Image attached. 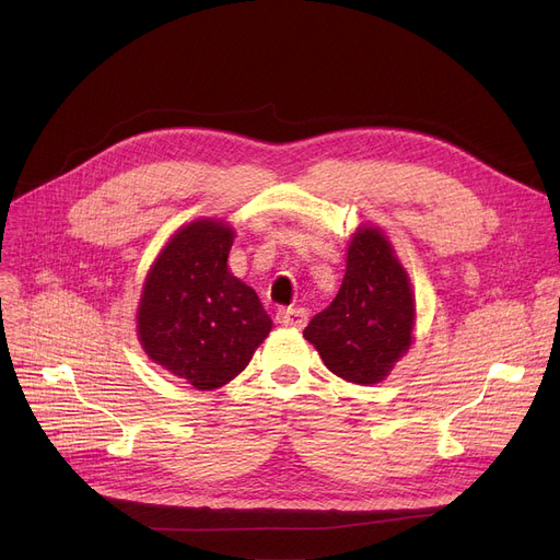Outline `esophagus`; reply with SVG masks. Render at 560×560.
Segmentation results:
<instances>
[{"label":"esophagus","instance_id":"34e87169","mask_svg":"<svg viewBox=\"0 0 560 560\" xmlns=\"http://www.w3.org/2000/svg\"><path fill=\"white\" fill-rule=\"evenodd\" d=\"M277 319H279V325H283V327L302 329V327H306L308 313H306L304 308H281V311L277 313Z\"/></svg>","mask_w":560,"mask_h":560}]
</instances>
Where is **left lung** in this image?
Wrapping results in <instances>:
<instances>
[{
  "label": "left lung",
  "instance_id": "left-lung-1",
  "mask_svg": "<svg viewBox=\"0 0 560 560\" xmlns=\"http://www.w3.org/2000/svg\"><path fill=\"white\" fill-rule=\"evenodd\" d=\"M416 300L384 231L361 226L347 249V270L336 300L317 313L304 338L345 381H384L413 340Z\"/></svg>",
  "mask_w": 560,
  "mask_h": 560
}]
</instances>
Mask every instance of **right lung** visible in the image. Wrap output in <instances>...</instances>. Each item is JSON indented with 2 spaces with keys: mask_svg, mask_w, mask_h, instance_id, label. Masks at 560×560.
Listing matches in <instances>:
<instances>
[{
  "mask_svg": "<svg viewBox=\"0 0 560 560\" xmlns=\"http://www.w3.org/2000/svg\"><path fill=\"white\" fill-rule=\"evenodd\" d=\"M231 245V226L195 220L172 235L142 285V349L197 390L238 376L272 329L254 288L229 272Z\"/></svg>",
  "mask_w": 560,
  "mask_h": 560,
  "instance_id": "add662e5",
  "label": "right lung"
}]
</instances>
